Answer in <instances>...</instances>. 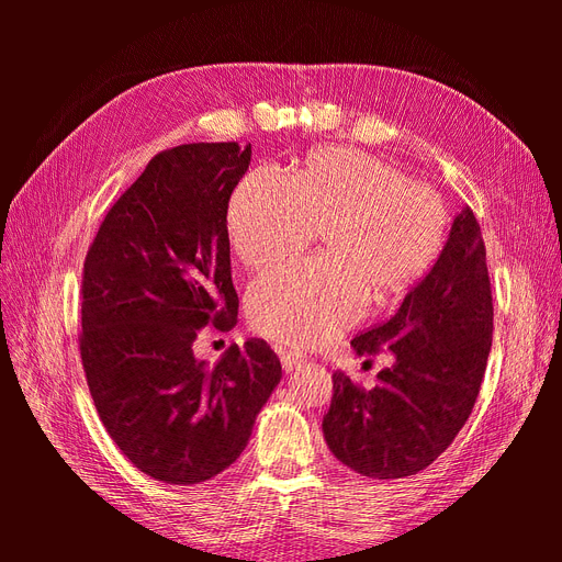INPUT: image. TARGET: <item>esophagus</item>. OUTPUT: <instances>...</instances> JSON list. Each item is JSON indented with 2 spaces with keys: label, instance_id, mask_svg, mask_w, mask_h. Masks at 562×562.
<instances>
[{
  "label": "esophagus",
  "instance_id": "esophagus-1",
  "mask_svg": "<svg viewBox=\"0 0 562 562\" xmlns=\"http://www.w3.org/2000/svg\"><path fill=\"white\" fill-rule=\"evenodd\" d=\"M302 363H304V356H300V353H295V351H283V353H281V366H283L285 372L297 370Z\"/></svg>",
  "mask_w": 562,
  "mask_h": 562
}]
</instances>
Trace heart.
I'll return each instance as SVG.
<instances>
[{"label": "heart", "instance_id": "b5f03b06", "mask_svg": "<svg viewBox=\"0 0 562 562\" xmlns=\"http://www.w3.org/2000/svg\"><path fill=\"white\" fill-rule=\"evenodd\" d=\"M448 225L434 187L361 149H316L293 180L258 168L229 201L234 258L269 269L295 258L316 232L321 258L250 285L252 330L295 349L330 342L361 318L368 297L382 304L405 293L443 250Z\"/></svg>", "mask_w": 562, "mask_h": 562}]
</instances>
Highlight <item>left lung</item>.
<instances>
[{
	"instance_id": "obj_1",
	"label": "left lung",
	"mask_w": 562,
	"mask_h": 562,
	"mask_svg": "<svg viewBox=\"0 0 562 562\" xmlns=\"http://www.w3.org/2000/svg\"><path fill=\"white\" fill-rule=\"evenodd\" d=\"M492 316L483 234L464 209L398 312L351 339L361 356L389 349L394 366L380 370L372 389L333 372L323 436L339 462L384 481L427 469L446 452L479 398Z\"/></svg>"
}]
</instances>
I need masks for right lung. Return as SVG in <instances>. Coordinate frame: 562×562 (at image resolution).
I'll use <instances>...</instances> for the list:
<instances>
[{
	"label": "right lung",
	"instance_id": "obj_1",
	"mask_svg": "<svg viewBox=\"0 0 562 562\" xmlns=\"http://www.w3.org/2000/svg\"><path fill=\"white\" fill-rule=\"evenodd\" d=\"M250 143L159 151L114 201L81 274L79 353L103 427L155 481L194 485L244 452L281 380L265 339L229 347L215 368L196 335L229 333L239 314L227 209Z\"/></svg>",
	"mask_w": 562,
	"mask_h": 562
}]
</instances>
